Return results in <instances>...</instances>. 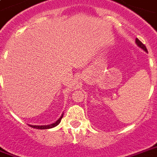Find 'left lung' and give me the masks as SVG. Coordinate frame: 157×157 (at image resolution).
Listing matches in <instances>:
<instances>
[{
    "label": "left lung",
    "instance_id": "left-lung-1",
    "mask_svg": "<svg viewBox=\"0 0 157 157\" xmlns=\"http://www.w3.org/2000/svg\"><path fill=\"white\" fill-rule=\"evenodd\" d=\"M136 43L138 47H140V48H142L143 50L145 51V52H147V49H146V46L144 45L142 42H140V40L138 39V38H136Z\"/></svg>",
    "mask_w": 157,
    "mask_h": 157
}]
</instances>
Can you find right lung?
I'll list each match as a JSON object with an SVG mask.
<instances>
[{"label": "right lung", "mask_w": 157, "mask_h": 157, "mask_svg": "<svg viewBox=\"0 0 157 157\" xmlns=\"http://www.w3.org/2000/svg\"><path fill=\"white\" fill-rule=\"evenodd\" d=\"M63 116V114H62V115L60 116V118L58 119V121L54 122V123H52L51 124H48V125H32V124H29L31 127H33V128H36V129H40V130H46V129H51V128H53V127L57 126L59 123H60V121H61L62 118Z\"/></svg>", "instance_id": "1"}]
</instances>
